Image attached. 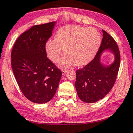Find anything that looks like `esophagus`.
I'll return each mask as SVG.
<instances>
[{
  "instance_id": "esophagus-1",
  "label": "esophagus",
  "mask_w": 133,
  "mask_h": 133,
  "mask_svg": "<svg viewBox=\"0 0 133 133\" xmlns=\"http://www.w3.org/2000/svg\"><path fill=\"white\" fill-rule=\"evenodd\" d=\"M67 72V70H63L62 71V75H65V74H66V73Z\"/></svg>"
}]
</instances>
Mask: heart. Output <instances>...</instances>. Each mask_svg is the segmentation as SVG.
<instances>
[{"label":"heart","instance_id":"heart-1","mask_svg":"<svg viewBox=\"0 0 133 133\" xmlns=\"http://www.w3.org/2000/svg\"><path fill=\"white\" fill-rule=\"evenodd\" d=\"M54 38L45 43V52L51 61L57 62L65 51L66 54L58 64L62 68L73 63L76 66H83L89 63L97 52L101 41V35L96 29L78 26L62 27Z\"/></svg>","mask_w":133,"mask_h":133}]
</instances>
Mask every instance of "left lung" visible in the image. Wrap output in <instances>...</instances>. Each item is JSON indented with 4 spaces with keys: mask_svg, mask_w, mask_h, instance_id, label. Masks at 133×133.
I'll use <instances>...</instances> for the list:
<instances>
[{
    "mask_svg": "<svg viewBox=\"0 0 133 133\" xmlns=\"http://www.w3.org/2000/svg\"><path fill=\"white\" fill-rule=\"evenodd\" d=\"M94 58L82 69L76 71L75 82L77 94L82 101L94 103L104 97L112 89L116 81L119 65L120 54L115 41L105 31ZM109 51L114 55L113 63L109 65L101 63V54Z\"/></svg>",
    "mask_w": 133,
    "mask_h": 133,
    "instance_id": "1",
    "label": "left lung"
}]
</instances>
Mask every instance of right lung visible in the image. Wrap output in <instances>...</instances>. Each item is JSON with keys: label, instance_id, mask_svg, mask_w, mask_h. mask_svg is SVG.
<instances>
[{"label": "right lung", "instance_id": "obj_1", "mask_svg": "<svg viewBox=\"0 0 133 133\" xmlns=\"http://www.w3.org/2000/svg\"><path fill=\"white\" fill-rule=\"evenodd\" d=\"M56 22L33 26L16 39L11 67L19 89L28 99L45 104L55 94L62 71L48 58L45 45Z\"/></svg>", "mask_w": 133, "mask_h": 133}]
</instances>
